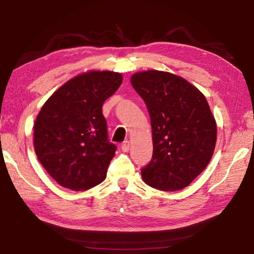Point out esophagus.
I'll list each match as a JSON object with an SVG mask.
<instances>
[{
  "label": "esophagus",
  "instance_id": "1",
  "mask_svg": "<svg viewBox=\"0 0 254 254\" xmlns=\"http://www.w3.org/2000/svg\"><path fill=\"white\" fill-rule=\"evenodd\" d=\"M122 151L123 152H127L128 150H130V142L128 141H124V142L122 143Z\"/></svg>",
  "mask_w": 254,
  "mask_h": 254
}]
</instances>
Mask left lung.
I'll use <instances>...</instances> for the list:
<instances>
[{"mask_svg": "<svg viewBox=\"0 0 254 254\" xmlns=\"http://www.w3.org/2000/svg\"><path fill=\"white\" fill-rule=\"evenodd\" d=\"M131 84L151 120L153 153L141 176L149 186L173 191L203 173L216 143V122L205 96L186 79L159 70L141 71Z\"/></svg>", "mask_w": 254, "mask_h": 254, "instance_id": "obj_1", "label": "left lung"}]
</instances>
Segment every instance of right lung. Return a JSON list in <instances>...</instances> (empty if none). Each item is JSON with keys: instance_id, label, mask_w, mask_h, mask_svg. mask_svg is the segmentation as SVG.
<instances>
[{"instance_id": "obj_1", "label": "right lung", "mask_w": 254, "mask_h": 254, "mask_svg": "<svg viewBox=\"0 0 254 254\" xmlns=\"http://www.w3.org/2000/svg\"><path fill=\"white\" fill-rule=\"evenodd\" d=\"M114 71L74 77L47 101L34 122V151L60 186L86 190L106 178L117 145L111 143L102 106L122 84Z\"/></svg>"}]
</instances>
